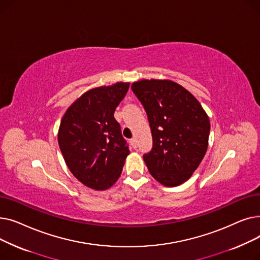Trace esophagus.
Masks as SVG:
<instances>
[{"label": "esophagus", "instance_id": "34e87169", "mask_svg": "<svg viewBox=\"0 0 260 260\" xmlns=\"http://www.w3.org/2000/svg\"><path fill=\"white\" fill-rule=\"evenodd\" d=\"M131 143H132V145H133L134 148H137V140H136L135 138H132V139H131Z\"/></svg>", "mask_w": 260, "mask_h": 260}]
</instances>
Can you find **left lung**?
Here are the masks:
<instances>
[{"label": "left lung", "mask_w": 260, "mask_h": 260, "mask_svg": "<svg viewBox=\"0 0 260 260\" xmlns=\"http://www.w3.org/2000/svg\"><path fill=\"white\" fill-rule=\"evenodd\" d=\"M143 105L153 136L143 160L154 178L166 186L185 182L207 153L210 119L199 101L171 80H140L132 84Z\"/></svg>", "instance_id": "1"}]
</instances>
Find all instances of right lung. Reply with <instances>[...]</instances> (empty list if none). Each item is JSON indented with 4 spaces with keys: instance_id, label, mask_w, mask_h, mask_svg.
Returning <instances> with one entry per match:
<instances>
[{
    "instance_id": "right-lung-1",
    "label": "right lung",
    "mask_w": 260,
    "mask_h": 260,
    "mask_svg": "<svg viewBox=\"0 0 260 260\" xmlns=\"http://www.w3.org/2000/svg\"><path fill=\"white\" fill-rule=\"evenodd\" d=\"M129 83L92 88L64 114L58 142L67 168L84 185L104 190L120 177L129 149L114 117Z\"/></svg>"
}]
</instances>
